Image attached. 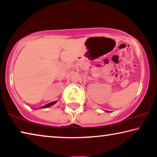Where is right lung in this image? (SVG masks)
Returning <instances> with one entry per match:
<instances>
[{
  "mask_svg": "<svg viewBox=\"0 0 157 157\" xmlns=\"http://www.w3.org/2000/svg\"><path fill=\"white\" fill-rule=\"evenodd\" d=\"M57 102V101H55V102H50V103H48V104H47V105H44V106H43V107H41L40 108H42V109H44V108L49 107H50V106H52V105H55V104Z\"/></svg>",
  "mask_w": 157,
  "mask_h": 157,
  "instance_id": "obj_1",
  "label": "right lung"
}]
</instances>
